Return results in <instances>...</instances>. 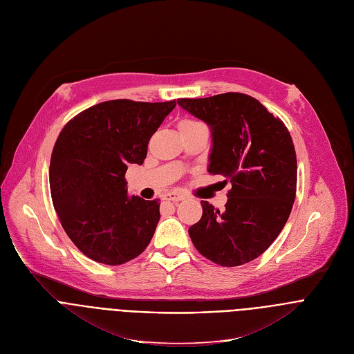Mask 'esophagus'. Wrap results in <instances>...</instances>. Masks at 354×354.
Returning <instances> with one entry per match:
<instances>
[{
    "instance_id": "obj_1",
    "label": "esophagus",
    "mask_w": 354,
    "mask_h": 354,
    "mask_svg": "<svg viewBox=\"0 0 354 354\" xmlns=\"http://www.w3.org/2000/svg\"><path fill=\"white\" fill-rule=\"evenodd\" d=\"M163 199L165 201H172V202H179V201H183L185 196L178 194V192H168V194L163 195Z\"/></svg>"
}]
</instances>
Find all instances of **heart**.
<instances>
[{"label":"heart","mask_w":354,"mask_h":354,"mask_svg":"<svg viewBox=\"0 0 354 354\" xmlns=\"http://www.w3.org/2000/svg\"><path fill=\"white\" fill-rule=\"evenodd\" d=\"M198 124H201V122L194 121V120H182V121L179 122V129H180V128H186V127H194V125H198Z\"/></svg>","instance_id":"1"}]
</instances>
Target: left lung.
<instances>
[{"instance_id":"obj_1","label":"left lung","mask_w":354,"mask_h":354,"mask_svg":"<svg viewBox=\"0 0 354 354\" xmlns=\"http://www.w3.org/2000/svg\"><path fill=\"white\" fill-rule=\"evenodd\" d=\"M212 132L209 174L232 183L225 210L202 201L189 227L192 243L209 261L241 266L261 256L286 225L296 198L297 160L292 136L279 118L239 92L178 100Z\"/></svg>"}]
</instances>
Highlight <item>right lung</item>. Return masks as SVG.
<instances>
[{
	"mask_svg": "<svg viewBox=\"0 0 354 354\" xmlns=\"http://www.w3.org/2000/svg\"><path fill=\"white\" fill-rule=\"evenodd\" d=\"M175 106L113 100L62 128L50 163L53 203L68 238L92 261L124 265L149 245L160 202L128 196L125 172L144 163L151 136Z\"/></svg>",
	"mask_w": 354,
	"mask_h": 354,
	"instance_id": "1",
	"label": "right lung"
}]
</instances>
